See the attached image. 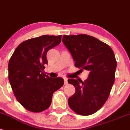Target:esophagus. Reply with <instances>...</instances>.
<instances>
[{"mask_svg": "<svg viewBox=\"0 0 130 130\" xmlns=\"http://www.w3.org/2000/svg\"><path fill=\"white\" fill-rule=\"evenodd\" d=\"M64 85H68V79H67V78H64Z\"/></svg>", "mask_w": 130, "mask_h": 130, "instance_id": "obj_1", "label": "esophagus"}]
</instances>
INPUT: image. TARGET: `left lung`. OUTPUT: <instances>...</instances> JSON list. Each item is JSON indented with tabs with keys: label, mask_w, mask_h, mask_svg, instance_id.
Segmentation results:
<instances>
[{
	"label": "left lung",
	"mask_w": 130,
	"mask_h": 130,
	"mask_svg": "<svg viewBox=\"0 0 130 130\" xmlns=\"http://www.w3.org/2000/svg\"><path fill=\"white\" fill-rule=\"evenodd\" d=\"M62 42L73 56L75 66L89 71L85 81L69 79L76 91L68 104L77 114L88 116L99 110L109 97L115 82L116 62L108 44L87 34L64 35Z\"/></svg>",
	"instance_id": "left-lung-1"
}]
</instances>
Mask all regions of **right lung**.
<instances>
[{"label": "right lung", "mask_w": 130, "mask_h": 130, "mask_svg": "<svg viewBox=\"0 0 130 130\" xmlns=\"http://www.w3.org/2000/svg\"><path fill=\"white\" fill-rule=\"evenodd\" d=\"M62 36L44 35L17 46L8 65L9 80L17 101L29 111L40 113L50 106L53 94L64 85L62 77L44 74L49 50L59 44Z\"/></svg>", "instance_id": "right-lung-1"}]
</instances>
